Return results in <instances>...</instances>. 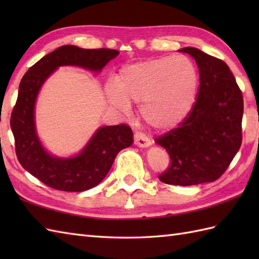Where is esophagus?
<instances>
[{
	"instance_id": "obj_1",
	"label": "esophagus",
	"mask_w": 259,
	"mask_h": 259,
	"mask_svg": "<svg viewBox=\"0 0 259 259\" xmlns=\"http://www.w3.org/2000/svg\"><path fill=\"white\" fill-rule=\"evenodd\" d=\"M135 144L138 147H148L151 145L149 138L141 133H135Z\"/></svg>"
}]
</instances>
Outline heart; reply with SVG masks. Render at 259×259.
<instances>
[{
	"mask_svg": "<svg viewBox=\"0 0 259 259\" xmlns=\"http://www.w3.org/2000/svg\"><path fill=\"white\" fill-rule=\"evenodd\" d=\"M199 75L195 63L185 56L149 59L124 65L115 84L106 85V98L121 113L128 114L130 102H139L141 118L155 129L180 124L195 104Z\"/></svg>",
	"mask_w": 259,
	"mask_h": 259,
	"instance_id": "1",
	"label": "heart"
}]
</instances>
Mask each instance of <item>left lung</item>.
Instances as JSON below:
<instances>
[{
  "label": "left lung",
  "instance_id": "1",
  "mask_svg": "<svg viewBox=\"0 0 259 259\" xmlns=\"http://www.w3.org/2000/svg\"><path fill=\"white\" fill-rule=\"evenodd\" d=\"M179 51L195 59L199 89L188 117L156 139L170 157L159 179L177 186L211 183L226 171L241 146L243 93L223 60L196 48Z\"/></svg>",
  "mask_w": 259,
  "mask_h": 259
}]
</instances>
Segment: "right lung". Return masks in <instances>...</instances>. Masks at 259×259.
Returning a JSON list of instances; mask_svg holds the SVG:
<instances>
[{
    "mask_svg": "<svg viewBox=\"0 0 259 259\" xmlns=\"http://www.w3.org/2000/svg\"><path fill=\"white\" fill-rule=\"evenodd\" d=\"M119 54L112 49H81L63 46L32 65L19 87L18 100L11 114V129L20 163L32 176L53 189L84 191L106 177L120 150L134 142L129 125H107L98 129L84 149L71 158L53 157L42 147L35 130L34 106L42 84L62 65H76L101 71Z\"/></svg>",
    "mask_w": 259,
    "mask_h": 259,
    "instance_id": "1",
    "label": "right lung"
}]
</instances>
